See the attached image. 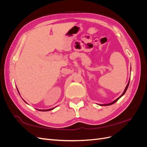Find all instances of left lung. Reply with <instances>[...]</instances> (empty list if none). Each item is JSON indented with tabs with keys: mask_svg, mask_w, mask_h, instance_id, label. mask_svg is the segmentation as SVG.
<instances>
[{
	"mask_svg": "<svg viewBox=\"0 0 147 147\" xmlns=\"http://www.w3.org/2000/svg\"><path fill=\"white\" fill-rule=\"evenodd\" d=\"M129 82H128V83H127V86H126V88H125V90H124V92H123V94H121V96H119L118 99H117L116 100H114L113 102H111V103H110V104H104V105H104V106H106V105H112V104H114V103H115V102H116L119 98L120 97H121V96H123L124 94V93L126 92V90H127V88H128V86H129Z\"/></svg>",
	"mask_w": 147,
	"mask_h": 147,
	"instance_id": "1",
	"label": "left lung"
}]
</instances>
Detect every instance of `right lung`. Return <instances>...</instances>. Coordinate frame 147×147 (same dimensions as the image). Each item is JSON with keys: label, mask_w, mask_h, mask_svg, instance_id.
<instances>
[{"label": "right lung", "mask_w": 147, "mask_h": 147, "mask_svg": "<svg viewBox=\"0 0 147 147\" xmlns=\"http://www.w3.org/2000/svg\"><path fill=\"white\" fill-rule=\"evenodd\" d=\"M54 109V108H53ZM53 109H49V110H40V111H44V112H45V111H49V110H53Z\"/></svg>", "instance_id": "obj_1"}]
</instances>
